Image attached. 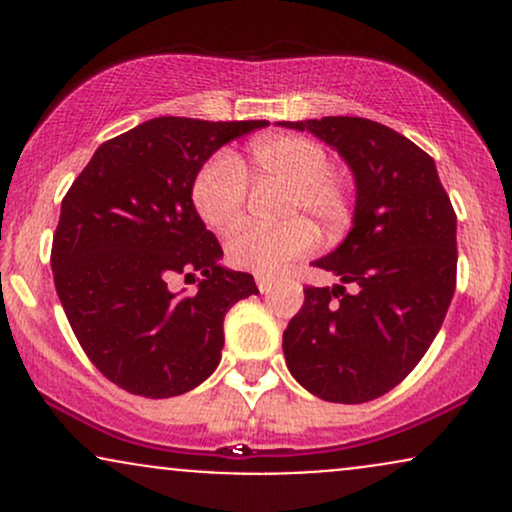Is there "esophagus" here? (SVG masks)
<instances>
[{"label":"esophagus","instance_id":"esophagus-1","mask_svg":"<svg viewBox=\"0 0 512 512\" xmlns=\"http://www.w3.org/2000/svg\"><path fill=\"white\" fill-rule=\"evenodd\" d=\"M257 289H260V293H269L272 291V286H274V279L272 276H264V274H257Z\"/></svg>","mask_w":512,"mask_h":512}]
</instances>
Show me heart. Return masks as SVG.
I'll return each mask as SVG.
<instances>
[{
	"label": "heart",
	"mask_w": 512,
	"mask_h": 512,
	"mask_svg": "<svg viewBox=\"0 0 512 512\" xmlns=\"http://www.w3.org/2000/svg\"><path fill=\"white\" fill-rule=\"evenodd\" d=\"M250 175L255 182H274L286 190L276 228L248 226L226 243V260L255 274H276L315 245V228L337 233L351 219V197L330 170V156L320 144L298 134H276L250 144ZM248 197L243 166L231 154H214L197 170L192 204L199 219L214 231H228L240 221Z\"/></svg>",
	"instance_id": "heart-1"
}]
</instances>
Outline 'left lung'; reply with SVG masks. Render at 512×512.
Listing matches in <instances>:
<instances>
[{
	"instance_id": "1",
	"label": "left lung",
	"mask_w": 512,
	"mask_h": 512,
	"mask_svg": "<svg viewBox=\"0 0 512 512\" xmlns=\"http://www.w3.org/2000/svg\"><path fill=\"white\" fill-rule=\"evenodd\" d=\"M281 127L330 144L356 182L349 236L313 262L342 284L305 289L284 332L286 366L325 402H370L407 378L443 325L457 279V216L436 161L395 129L366 117Z\"/></svg>"
}]
</instances>
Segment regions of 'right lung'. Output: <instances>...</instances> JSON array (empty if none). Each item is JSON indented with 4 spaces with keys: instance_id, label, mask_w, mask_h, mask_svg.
I'll use <instances>...</instances> for the list:
<instances>
[{
    "instance_id": "add662e5",
    "label": "right lung",
    "mask_w": 512,
    "mask_h": 512,
    "mask_svg": "<svg viewBox=\"0 0 512 512\" xmlns=\"http://www.w3.org/2000/svg\"><path fill=\"white\" fill-rule=\"evenodd\" d=\"M267 120L154 117L101 144L62 199L52 274L81 349L110 383L151 399L185 395L221 361L223 317L255 296L192 204L197 170ZM203 274L198 293L173 275Z\"/></svg>"
}]
</instances>
